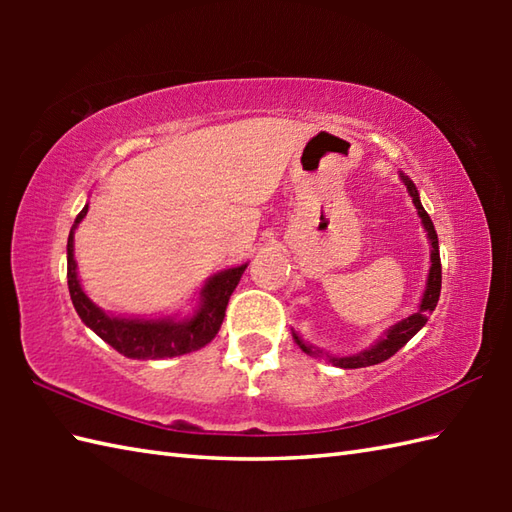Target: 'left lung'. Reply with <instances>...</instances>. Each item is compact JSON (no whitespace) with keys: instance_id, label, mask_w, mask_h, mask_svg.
<instances>
[{"instance_id":"1","label":"left lung","mask_w":512,"mask_h":512,"mask_svg":"<svg viewBox=\"0 0 512 512\" xmlns=\"http://www.w3.org/2000/svg\"><path fill=\"white\" fill-rule=\"evenodd\" d=\"M407 184V191L413 198V204H416L418 215L422 217V224L427 228V235H429V242H431V270H429V281H427V290H424V297L418 312H413L411 317L402 319L400 323H396L394 328L387 330V334L380 339L376 345L369 347V350L361 352V354H354V356H343V358H330L334 365H339L343 369H356V367H369V365H378L387 361V358L394 356L402 345H407V341L411 339L413 334L422 330V325L429 321V314L436 310L438 306V299H440V288H442V264H440V246H438V233L436 228H433V222L429 213L424 211V206L420 204L418 198V189L416 184H413L407 176H402ZM295 341L301 345L303 352H310L308 345H303L299 341V336L295 334Z\"/></svg>"}]
</instances>
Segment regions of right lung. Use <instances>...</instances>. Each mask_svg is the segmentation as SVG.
I'll use <instances>...</instances> for the list:
<instances>
[{"label": "right lung", "instance_id": "obj_1", "mask_svg": "<svg viewBox=\"0 0 512 512\" xmlns=\"http://www.w3.org/2000/svg\"><path fill=\"white\" fill-rule=\"evenodd\" d=\"M88 206L76 215L74 226L68 237V288L74 303V310L79 312L81 321L90 330L101 336L105 343H110L116 352L127 358H171L180 354H189L200 350L206 343L215 339L217 330L224 321V312L231 299L235 286L242 279L248 264L237 268H228L224 273H217L209 279V284L202 288V306L189 321H147V319H118L105 314L101 308L85 297L79 279H76L74 264V228L79 224Z\"/></svg>", "mask_w": 512, "mask_h": 512}]
</instances>
